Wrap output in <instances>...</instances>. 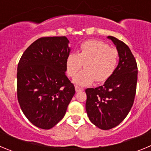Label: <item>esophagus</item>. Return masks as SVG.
Returning <instances> with one entry per match:
<instances>
[{
	"instance_id": "obj_1",
	"label": "esophagus",
	"mask_w": 151,
	"mask_h": 151,
	"mask_svg": "<svg viewBox=\"0 0 151 151\" xmlns=\"http://www.w3.org/2000/svg\"><path fill=\"white\" fill-rule=\"evenodd\" d=\"M75 88H76V91H83L84 88L82 87H80V86H78V85H76V87H75Z\"/></svg>"
}]
</instances>
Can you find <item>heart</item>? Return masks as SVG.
<instances>
[{
	"label": "heart",
	"mask_w": 151,
	"mask_h": 151,
	"mask_svg": "<svg viewBox=\"0 0 151 151\" xmlns=\"http://www.w3.org/2000/svg\"><path fill=\"white\" fill-rule=\"evenodd\" d=\"M119 63V52L108 44L97 40L86 41L80 45L78 54L71 53L66 60V73L73 78L81 68L83 71L74 78L77 85H88L94 82H106L115 72Z\"/></svg>",
	"instance_id": "obj_1"
}]
</instances>
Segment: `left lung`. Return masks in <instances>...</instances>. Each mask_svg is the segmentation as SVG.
<instances>
[{
    "label": "left lung",
    "instance_id": "obj_1",
    "mask_svg": "<svg viewBox=\"0 0 151 151\" xmlns=\"http://www.w3.org/2000/svg\"><path fill=\"white\" fill-rule=\"evenodd\" d=\"M108 38L116 46L118 66L104 85L85 90L88 116L103 130L116 127L127 116L134 103L138 80L137 63L129 47L115 37Z\"/></svg>",
    "mask_w": 151,
    "mask_h": 151
}]
</instances>
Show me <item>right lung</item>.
<instances>
[{"label": "right lung", "instance_id": "right-lung-1", "mask_svg": "<svg viewBox=\"0 0 151 151\" xmlns=\"http://www.w3.org/2000/svg\"><path fill=\"white\" fill-rule=\"evenodd\" d=\"M69 42L65 36L40 38L19 61L18 102L29 122L40 129H51L63 118L76 92L65 73Z\"/></svg>", "mask_w": 151, "mask_h": 151}]
</instances>
